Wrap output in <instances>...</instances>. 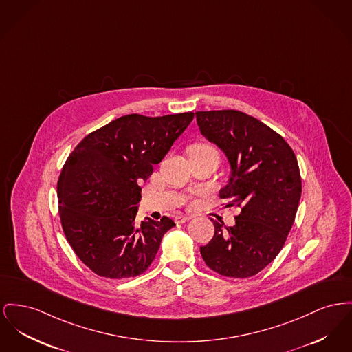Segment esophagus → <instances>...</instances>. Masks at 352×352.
<instances>
[{
  "instance_id": "obj_1",
  "label": "esophagus",
  "mask_w": 352,
  "mask_h": 352,
  "mask_svg": "<svg viewBox=\"0 0 352 352\" xmlns=\"http://www.w3.org/2000/svg\"><path fill=\"white\" fill-rule=\"evenodd\" d=\"M192 217L191 215H187V214H179L175 217V222L177 223H185L187 221H190Z\"/></svg>"
}]
</instances>
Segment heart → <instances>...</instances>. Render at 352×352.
<instances>
[{
  "label": "heart",
  "mask_w": 352,
  "mask_h": 352,
  "mask_svg": "<svg viewBox=\"0 0 352 352\" xmlns=\"http://www.w3.org/2000/svg\"><path fill=\"white\" fill-rule=\"evenodd\" d=\"M199 150H214L212 147H210V146L207 145H198L195 146V147H192V150H191V153L192 151H199Z\"/></svg>",
  "instance_id": "obj_1"
}]
</instances>
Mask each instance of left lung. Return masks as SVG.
<instances>
[{
	"mask_svg": "<svg viewBox=\"0 0 352 352\" xmlns=\"http://www.w3.org/2000/svg\"><path fill=\"white\" fill-rule=\"evenodd\" d=\"M201 134L228 158L219 197L241 208L235 225L211 219L212 239L201 248L207 266L230 278H248L283 248L300 201L302 182L292 148L269 126L238 110L197 111Z\"/></svg>",
	"mask_w": 352,
	"mask_h": 352,
	"instance_id": "8db88e82",
	"label": "left lung"
}]
</instances>
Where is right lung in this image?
I'll return each mask as SVG.
<instances>
[{"instance_id":"right-lung-1","label":"right lung","mask_w":352,"mask_h":352,"mask_svg":"<svg viewBox=\"0 0 352 352\" xmlns=\"http://www.w3.org/2000/svg\"><path fill=\"white\" fill-rule=\"evenodd\" d=\"M194 113L129 114L86 135L69 155L57 194L65 236L97 275L133 278L154 261L175 223L135 222L141 185L192 121Z\"/></svg>"}]
</instances>
